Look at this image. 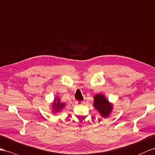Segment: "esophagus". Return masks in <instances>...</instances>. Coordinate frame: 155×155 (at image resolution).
<instances>
[{
    "label": "esophagus",
    "mask_w": 155,
    "mask_h": 155,
    "mask_svg": "<svg viewBox=\"0 0 155 155\" xmlns=\"http://www.w3.org/2000/svg\"><path fill=\"white\" fill-rule=\"evenodd\" d=\"M75 104L77 105H82L84 104V101H75Z\"/></svg>",
    "instance_id": "1"
}]
</instances>
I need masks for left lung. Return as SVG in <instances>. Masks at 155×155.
Listing matches in <instances>:
<instances>
[{
	"mask_svg": "<svg viewBox=\"0 0 155 155\" xmlns=\"http://www.w3.org/2000/svg\"><path fill=\"white\" fill-rule=\"evenodd\" d=\"M94 106L101 116L105 117L109 116L112 110V105L102 94H97L94 96Z\"/></svg>",
	"mask_w": 155,
	"mask_h": 155,
	"instance_id": "obj_1",
	"label": "left lung"
}]
</instances>
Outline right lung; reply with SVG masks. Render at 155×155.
I'll use <instances>...</instances> for the list:
<instances>
[{
	"instance_id": "obj_1",
	"label": "right lung",
	"mask_w": 155,
	"mask_h": 155,
	"mask_svg": "<svg viewBox=\"0 0 155 155\" xmlns=\"http://www.w3.org/2000/svg\"><path fill=\"white\" fill-rule=\"evenodd\" d=\"M65 105V104L60 102L59 99H58V98L55 99L54 102V103L52 104V108L53 110V112L56 113V112H59L60 110H61L63 108H64Z\"/></svg>"
}]
</instances>
